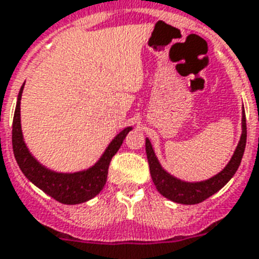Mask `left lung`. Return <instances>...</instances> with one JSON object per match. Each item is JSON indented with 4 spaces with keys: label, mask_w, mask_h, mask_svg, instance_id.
Segmentation results:
<instances>
[{
    "label": "left lung",
    "mask_w": 259,
    "mask_h": 259,
    "mask_svg": "<svg viewBox=\"0 0 259 259\" xmlns=\"http://www.w3.org/2000/svg\"><path fill=\"white\" fill-rule=\"evenodd\" d=\"M241 124H242L241 125L242 132H241L240 141L236 147L235 153L227 163V166L216 176L205 181H200V182H186L167 173L166 170L161 166L149 139H145V152H147L148 162H149L152 180H153L157 191L171 202L181 203V204H198L218 193L219 190L223 189L232 177L235 176L244 156L245 145H246V118H245L244 110H242Z\"/></svg>",
    "instance_id": "8db88e82"
}]
</instances>
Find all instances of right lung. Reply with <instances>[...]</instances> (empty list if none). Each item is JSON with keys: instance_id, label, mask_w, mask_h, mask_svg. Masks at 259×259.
I'll list each match as a JSON object with an SVG mask.
<instances>
[{"instance_id": "obj_1", "label": "right lung", "mask_w": 259, "mask_h": 259, "mask_svg": "<svg viewBox=\"0 0 259 259\" xmlns=\"http://www.w3.org/2000/svg\"><path fill=\"white\" fill-rule=\"evenodd\" d=\"M24 83L19 90L14 119H13V151L19 169L30 182L63 204H79L88 202L101 193L107 181L111 158L119 151L121 143L132 127L119 132L93 166L76 173H59L41 165L28 151L21 127V98Z\"/></svg>"}]
</instances>
